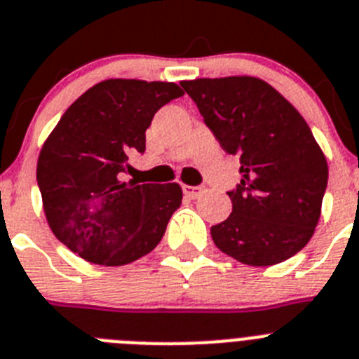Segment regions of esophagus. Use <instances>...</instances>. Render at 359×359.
I'll use <instances>...</instances> for the list:
<instances>
[{"label":"esophagus","instance_id":"esophagus-1","mask_svg":"<svg viewBox=\"0 0 359 359\" xmlns=\"http://www.w3.org/2000/svg\"><path fill=\"white\" fill-rule=\"evenodd\" d=\"M182 189L188 198H198L204 193V186H184Z\"/></svg>","mask_w":359,"mask_h":359}]
</instances>
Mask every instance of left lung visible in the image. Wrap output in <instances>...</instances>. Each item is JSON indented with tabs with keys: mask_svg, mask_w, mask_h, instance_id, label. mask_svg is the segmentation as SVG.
Wrapping results in <instances>:
<instances>
[{
	"mask_svg": "<svg viewBox=\"0 0 359 359\" xmlns=\"http://www.w3.org/2000/svg\"><path fill=\"white\" fill-rule=\"evenodd\" d=\"M180 85L224 151L240 157L242 180L227 191L231 215L211 227L215 245L248 266L294 257L313 236L329 179L309 124L257 77Z\"/></svg>",
	"mask_w": 359,
	"mask_h": 359,
	"instance_id": "1",
	"label": "left lung"
}]
</instances>
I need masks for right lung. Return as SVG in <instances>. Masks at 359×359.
Here are the masks:
<instances>
[{
  "label": "right lung",
  "instance_id": "1",
  "mask_svg": "<svg viewBox=\"0 0 359 359\" xmlns=\"http://www.w3.org/2000/svg\"><path fill=\"white\" fill-rule=\"evenodd\" d=\"M184 95L175 83L108 79L59 119L37 161L46 220L72 253L124 266L154 251L180 208L179 184L124 182L130 154H144L158 108Z\"/></svg>",
  "mask_w": 359,
  "mask_h": 359
}]
</instances>
